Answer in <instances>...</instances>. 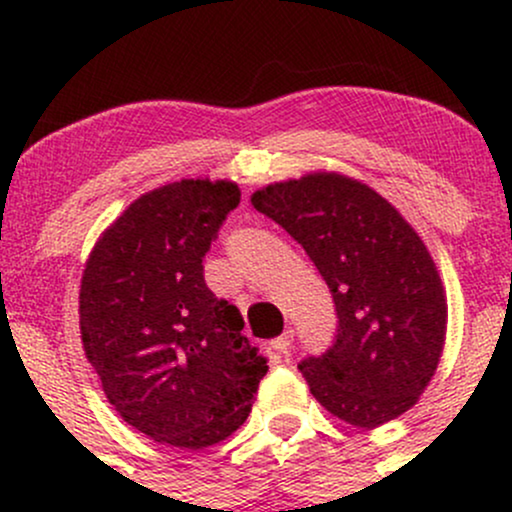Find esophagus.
I'll return each instance as SVG.
<instances>
[{"instance_id": "obj_1", "label": "esophagus", "mask_w": 512, "mask_h": 512, "mask_svg": "<svg viewBox=\"0 0 512 512\" xmlns=\"http://www.w3.org/2000/svg\"><path fill=\"white\" fill-rule=\"evenodd\" d=\"M293 344V330H286L284 334H281V337H276L274 342H272V349L274 351H279V354H284L286 349H289V346Z\"/></svg>"}]
</instances>
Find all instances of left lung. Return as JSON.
<instances>
[{"label": "left lung", "instance_id": "8db88e82", "mask_svg": "<svg viewBox=\"0 0 512 512\" xmlns=\"http://www.w3.org/2000/svg\"><path fill=\"white\" fill-rule=\"evenodd\" d=\"M252 207L279 223L327 281L337 334L298 363L330 414L358 428L397 419L436 373L448 301L419 233L368 185L339 173L274 182Z\"/></svg>", "mask_w": 512, "mask_h": 512}]
</instances>
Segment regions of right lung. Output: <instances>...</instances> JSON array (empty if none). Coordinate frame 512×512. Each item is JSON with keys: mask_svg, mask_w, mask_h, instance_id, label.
I'll list each match as a JSON object with an SVG mask.
<instances>
[{"mask_svg": "<svg viewBox=\"0 0 512 512\" xmlns=\"http://www.w3.org/2000/svg\"><path fill=\"white\" fill-rule=\"evenodd\" d=\"M238 204L236 182H170L134 199L86 260V358L117 414L156 443L228 438L267 373L240 310L204 284V255Z\"/></svg>", "mask_w": 512, "mask_h": 512, "instance_id": "add662e5", "label": "right lung"}]
</instances>
